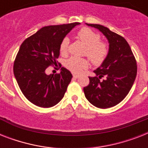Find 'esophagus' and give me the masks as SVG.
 <instances>
[{
	"label": "esophagus",
	"instance_id": "esophagus-1",
	"mask_svg": "<svg viewBox=\"0 0 148 148\" xmlns=\"http://www.w3.org/2000/svg\"><path fill=\"white\" fill-rule=\"evenodd\" d=\"M79 75H77V74H73V77H74V78H75V79H77V78H78L79 77Z\"/></svg>",
	"mask_w": 148,
	"mask_h": 148
}]
</instances>
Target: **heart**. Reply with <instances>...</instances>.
Listing matches in <instances>:
<instances>
[{
  "instance_id": "obj_1",
  "label": "heart",
  "mask_w": 148,
  "mask_h": 148,
  "mask_svg": "<svg viewBox=\"0 0 148 148\" xmlns=\"http://www.w3.org/2000/svg\"><path fill=\"white\" fill-rule=\"evenodd\" d=\"M77 38L86 46L84 54L94 64L99 65L104 61L108 55L109 47L108 44L100 40L101 36L99 34L88 27H83L77 31ZM68 45L69 39L64 38L60 45V53L62 55L67 54ZM65 65L72 72L77 74L88 67V62L84 58L71 57L67 59Z\"/></svg>"
}]
</instances>
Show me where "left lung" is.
I'll return each instance as SVG.
<instances>
[{
	"label": "left lung",
	"mask_w": 148,
	"mask_h": 148,
	"mask_svg": "<svg viewBox=\"0 0 148 148\" xmlns=\"http://www.w3.org/2000/svg\"><path fill=\"white\" fill-rule=\"evenodd\" d=\"M101 31L109 43V52L104 61L89 77L90 83L84 88L85 97L98 108L117 105L129 93L137 75V62L128 43L119 34L100 24H86ZM104 77L103 81L100 79Z\"/></svg>",
	"instance_id": "obj_1"
}]
</instances>
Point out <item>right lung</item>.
Here are the masks:
<instances>
[{"mask_svg":"<svg viewBox=\"0 0 148 148\" xmlns=\"http://www.w3.org/2000/svg\"><path fill=\"white\" fill-rule=\"evenodd\" d=\"M79 24L44 27L21 45L14 63V74L23 95L34 104L51 108L64 96L71 73L64 67L60 74L47 75L45 71L51 65H57L60 43Z\"/></svg>","mask_w":148,"mask_h":148,"instance_id":"right-lung-1","label":"right lung"}]
</instances>
